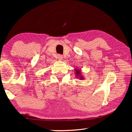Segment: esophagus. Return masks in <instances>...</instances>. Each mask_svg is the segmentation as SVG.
I'll return each mask as SVG.
<instances>
[{"mask_svg": "<svg viewBox=\"0 0 132 132\" xmlns=\"http://www.w3.org/2000/svg\"><path fill=\"white\" fill-rule=\"evenodd\" d=\"M57 58L59 60H60V61H61V60H62V59H63V56L61 55H57Z\"/></svg>", "mask_w": 132, "mask_h": 132, "instance_id": "obj_1", "label": "esophagus"}]
</instances>
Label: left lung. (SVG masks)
Segmentation results:
<instances>
[{
    "label": "left lung",
    "instance_id": "1",
    "mask_svg": "<svg viewBox=\"0 0 132 132\" xmlns=\"http://www.w3.org/2000/svg\"><path fill=\"white\" fill-rule=\"evenodd\" d=\"M74 70L75 71V73L76 75V77H77V79H79L80 80H82L83 79H84V77L82 75L81 69L75 68V69H74Z\"/></svg>",
    "mask_w": 132,
    "mask_h": 132
}]
</instances>
